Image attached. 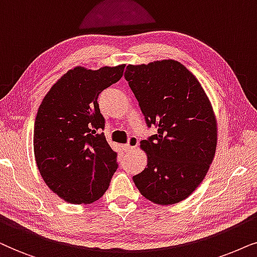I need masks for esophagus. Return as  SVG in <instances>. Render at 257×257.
I'll list each match as a JSON object with an SVG mask.
<instances>
[{
	"label": "esophagus",
	"mask_w": 257,
	"mask_h": 257,
	"mask_svg": "<svg viewBox=\"0 0 257 257\" xmlns=\"http://www.w3.org/2000/svg\"><path fill=\"white\" fill-rule=\"evenodd\" d=\"M139 145V139L136 136H131L128 140V143L123 146V150L124 152H132L133 149H135Z\"/></svg>",
	"instance_id": "esophagus-1"
}]
</instances>
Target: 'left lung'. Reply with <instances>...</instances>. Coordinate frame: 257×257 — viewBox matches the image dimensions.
I'll use <instances>...</instances> for the list:
<instances>
[{"mask_svg": "<svg viewBox=\"0 0 257 257\" xmlns=\"http://www.w3.org/2000/svg\"><path fill=\"white\" fill-rule=\"evenodd\" d=\"M124 77L150 128L141 141L147 168L133 176L149 201L168 206L187 198L213 162L217 125L213 107L197 78L174 60L126 67Z\"/></svg>", "mask_w": 257, "mask_h": 257, "instance_id": "left-lung-1", "label": "left lung"}]
</instances>
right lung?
<instances>
[{
  "label": "right lung",
  "mask_w": 257,
  "mask_h": 257,
  "mask_svg": "<svg viewBox=\"0 0 257 257\" xmlns=\"http://www.w3.org/2000/svg\"><path fill=\"white\" fill-rule=\"evenodd\" d=\"M124 64L67 71L44 96L34 125V154L50 190L69 203L103 196L117 169L103 133L97 97L122 77Z\"/></svg>",
  "instance_id": "obj_1"
}]
</instances>
